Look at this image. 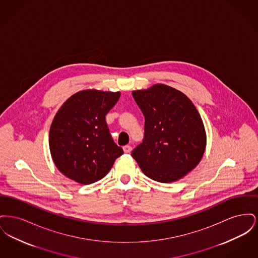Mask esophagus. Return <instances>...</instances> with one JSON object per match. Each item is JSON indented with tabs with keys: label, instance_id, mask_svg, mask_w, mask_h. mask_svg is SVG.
Masks as SVG:
<instances>
[{
	"label": "esophagus",
	"instance_id": "1",
	"mask_svg": "<svg viewBox=\"0 0 258 258\" xmlns=\"http://www.w3.org/2000/svg\"><path fill=\"white\" fill-rule=\"evenodd\" d=\"M123 152L127 154V153H131V152H132V149H133V148H132V146H130V145H125V146H123Z\"/></svg>",
	"mask_w": 258,
	"mask_h": 258
}]
</instances>
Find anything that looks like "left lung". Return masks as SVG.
<instances>
[{"label":"left lung","mask_w":258,"mask_h":258,"mask_svg":"<svg viewBox=\"0 0 258 258\" xmlns=\"http://www.w3.org/2000/svg\"><path fill=\"white\" fill-rule=\"evenodd\" d=\"M142 111L144 138L132 152L142 172L160 183L175 182L191 171L202 159L206 134L191 100L163 84L135 91Z\"/></svg>","instance_id":"left-lung-1"}]
</instances>
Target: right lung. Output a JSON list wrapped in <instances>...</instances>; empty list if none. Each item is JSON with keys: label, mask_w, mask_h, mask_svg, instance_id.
Instances as JSON below:
<instances>
[{"label": "right lung", "mask_w": 258, "mask_h": 258, "mask_svg": "<svg viewBox=\"0 0 258 258\" xmlns=\"http://www.w3.org/2000/svg\"><path fill=\"white\" fill-rule=\"evenodd\" d=\"M120 96L119 92L81 91L57 112L50 127V152L57 168L68 178L79 184L95 183L123 155L105 121Z\"/></svg>", "instance_id": "1"}]
</instances>
